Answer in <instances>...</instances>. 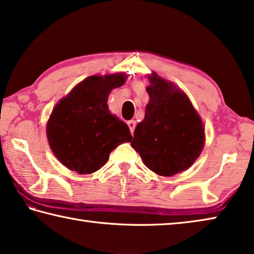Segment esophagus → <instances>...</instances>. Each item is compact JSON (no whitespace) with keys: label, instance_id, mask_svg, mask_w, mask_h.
<instances>
[{"label":"esophagus","instance_id":"34e87169","mask_svg":"<svg viewBox=\"0 0 254 254\" xmlns=\"http://www.w3.org/2000/svg\"><path fill=\"white\" fill-rule=\"evenodd\" d=\"M127 126L128 127H130V131L133 134V132H134V128H135V126H136V122L134 121V120H131V121H127Z\"/></svg>","mask_w":254,"mask_h":254}]
</instances>
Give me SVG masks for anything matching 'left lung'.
<instances>
[{
  "instance_id": "left-lung-1",
  "label": "left lung",
  "mask_w": 254,
  "mask_h": 254,
  "mask_svg": "<svg viewBox=\"0 0 254 254\" xmlns=\"http://www.w3.org/2000/svg\"><path fill=\"white\" fill-rule=\"evenodd\" d=\"M149 80L150 100L131 145L150 170L170 177L188 169L199 157L205 130L186 94L156 72Z\"/></svg>"
}]
</instances>
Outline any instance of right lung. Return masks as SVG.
<instances>
[{
	"label": "right lung",
	"instance_id": "1",
	"mask_svg": "<svg viewBox=\"0 0 254 254\" xmlns=\"http://www.w3.org/2000/svg\"><path fill=\"white\" fill-rule=\"evenodd\" d=\"M123 72L89 76L55 106L47 137L56 158L69 170L88 175L101 169L110 153L130 142V128L107 107L112 89L126 83Z\"/></svg>",
	"mask_w": 254,
	"mask_h": 254
}]
</instances>
